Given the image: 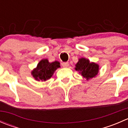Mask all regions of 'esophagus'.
Segmentation results:
<instances>
[{
  "instance_id": "obj_1",
  "label": "esophagus",
  "mask_w": 128,
  "mask_h": 128,
  "mask_svg": "<svg viewBox=\"0 0 128 128\" xmlns=\"http://www.w3.org/2000/svg\"><path fill=\"white\" fill-rule=\"evenodd\" d=\"M62 66L64 67V68H68L69 66V62H62Z\"/></svg>"
}]
</instances>
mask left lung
<instances>
[{
    "label": "left lung",
    "instance_id": "1",
    "mask_svg": "<svg viewBox=\"0 0 128 128\" xmlns=\"http://www.w3.org/2000/svg\"><path fill=\"white\" fill-rule=\"evenodd\" d=\"M75 66V70L79 72L87 80L96 77L99 72L98 64L90 62L87 58H81L78 59V61Z\"/></svg>",
    "mask_w": 128,
    "mask_h": 128
}]
</instances>
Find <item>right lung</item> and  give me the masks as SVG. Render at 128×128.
I'll return each instance as SVG.
<instances>
[{
  "mask_svg": "<svg viewBox=\"0 0 128 128\" xmlns=\"http://www.w3.org/2000/svg\"><path fill=\"white\" fill-rule=\"evenodd\" d=\"M60 68V62L58 61L50 62L47 59H42L37 64L36 68L32 72V76L37 81H46L50 79L58 68Z\"/></svg>",
  "mask_w": 128,
  "mask_h": 128,
  "instance_id": "obj_1",
  "label": "right lung"
}]
</instances>
